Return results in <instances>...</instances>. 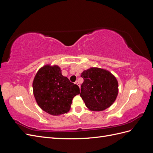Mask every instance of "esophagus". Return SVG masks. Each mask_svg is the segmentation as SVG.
<instances>
[{"mask_svg":"<svg viewBox=\"0 0 153 153\" xmlns=\"http://www.w3.org/2000/svg\"><path fill=\"white\" fill-rule=\"evenodd\" d=\"M75 84L78 86V87H80V83H79V82H78V81H76L75 82Z\"/></svg>","mask_w":153,"mask_h":153,"instance_id":"34e87169","label":"esophagus"}]
</instances>
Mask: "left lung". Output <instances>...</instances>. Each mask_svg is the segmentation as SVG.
<instances>
[{
    "mask_svg": "<svg viewBox=\"0 0 153 153\" xmlns=\"http://www.w3.org/2000/svg\"><path fill=\"white\" fill-rule=\"evenodd\" d=\"M84 82L80 96L87 107L92 111H103L110 107L118 95V82L109 71L91 68L83 71Z\"/></svg>",
    "mask_w": 153,
    "mask_h": 153,
    "instance_id": "left-lung-1",
    "label": "left lung"
}]
</instances>
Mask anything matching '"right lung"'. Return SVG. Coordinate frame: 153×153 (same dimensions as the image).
<instances>
[{
  "instance_id": "right-lung-1",
  "label": "right lung",
  "mask_w": 153,
  "mask_h": 153,
  "mask_svg": "<svg viewBox=\"0 0 153 153\" xmlns=\"http://www.w3.org/2000/svg\"><path fill=\"white\" fill-rule=\"evenodd\" d=\"M32 88L39 107L55 116L69 112L73 98L80 94L78 86L64 76L57 65L47 64L41 68L34 78Z\"/></svg>"
}]
</instances>
